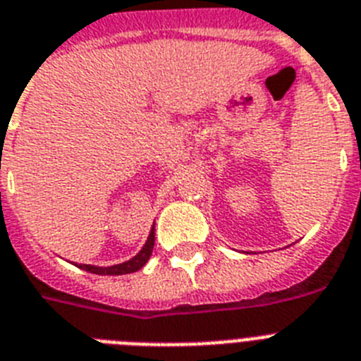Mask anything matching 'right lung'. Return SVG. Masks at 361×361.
<instances>
[{"label":"right lung","mask_w":361,"mask_h":361,"mask_svg":"<svg viewBox=\"0 0 361 361\" xmlns=\"http://www.w3.org/2000/svg\"><path fill=\"white\" fill-rule=\"evenodd\" d=\"M154 247V227L149 232V238L145 241V245L142 247V251L136 256H133L130 260L123 262V264H116V266L110 267H99V266H88V264H79L77 267L88 271V273H94V275H127V273H134V271L142 269V267L147 264L149 256L153 252Z\"/></svg>","instance_id":"right-lung-1"}]
</instances>
